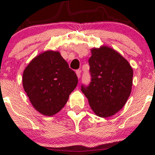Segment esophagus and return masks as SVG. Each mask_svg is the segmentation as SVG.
Here are the masks:
<instances>
[{
  "mask_svg": "<svg viewBox=\"0 0 155 155\" xmlns=\"http://www.w3.org/2000/svg\"><path fill=\"white\" fill-rule=\"evenodd\" d=\"M76 75H77V77L79 79V78L81 77V71H80L79 70L76 71Z\"/></svg>",
  "mask_w": 155,
  "mask_h": 155,
  "instance_id": "1",
  "label": "esophagus"
}]
</instances>
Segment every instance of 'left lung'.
<instances>
[{
  "label": "left lung",
  "instance_id": "1",
  "mask_svg": "<svg viewBox=\"0 0 155 155\" xmlns=\"http://www.w3.org/2000/svg\"><path fill=\"white\" fill-rule=\"evenodd\" d=\"M89 58L91 81L81 90L97 116L108 117L125 104L131 92L133 72L128 62L111 48L92 49Z\"/></svg>",
  "mask_w": 155,
  "mask_h": 155
}]
</instances>
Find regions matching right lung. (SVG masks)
I'll return each instance as SVG.
<instances>
[{"instance_id": "add662e5", "label": "right lung", "mask_w": 155, "mask_h": 155, "mask_svg": "<svg viewBox=\"0 0 155 155\" xmlns=\"http://www.w3.org/2000/svg\"><path fill=\"white\" fill-rule=\"evenodd\" d=\"M22 84L33 107L42 114L52 116L66 104L78 78L58 51H47L28 64Z\"/></svg>"}]
</instances>
